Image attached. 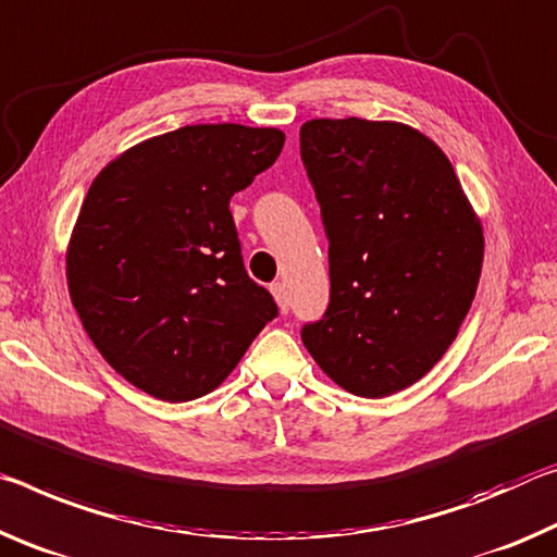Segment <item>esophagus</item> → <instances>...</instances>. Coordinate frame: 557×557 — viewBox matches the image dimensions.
I'll use <instances>...</instances> for the list:
<instances>
[{"label":"esophagus","instance_id":"obj_1","mask_svg":"<svg viewBox=\"0 0 557 557\" xmlns=\"http://www.w3.org/2000/svg\"><path fill=\"white\" fill-rule=\"evenodd\" d=\"M271 294L276 298V306L281 313H288V294H286V286L284 284H273L271 286Z\"/></svg>","mask_w":557,"mask_h":557}]
</instances>
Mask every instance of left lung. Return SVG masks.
<instances>
[{
  "label": "left lung",
  "instance_id": "left-lung-1",
  "mask_svg": "<svg viewBox=\"0 0 557 557\" xmlns=\"http://www.w3.org/2000/svg\"><path fill=\"white\" fill-rule=\"evenodd\" d=\"M300 158L331 242V306L304 345L352 395H395L457 338L484 226L449 158L412 125L315 117L300 125Z\"/></svg>",
  "mask_w": 557,
  "mask_h": 557
}]
</instances>
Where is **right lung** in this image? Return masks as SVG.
Masks as SVG:
<instances>
[{"label":"right lung","instance_id":"1","mask_svg":"<svg viewBox=\"0 0 557 557\" xmlns=\"http://www.w3.org/2000/svg\"><path fill=\"white\" fill-rule=\"evenodd\" d=\"M284 140L278 127L185 125L90 182L66 246L71 304L106 362L150 397L209 395L276 318L244 271L230 199Z\"/></svg>","mask_w":557,"mask_h":557}]
</instances>
